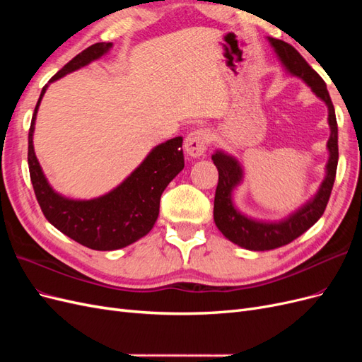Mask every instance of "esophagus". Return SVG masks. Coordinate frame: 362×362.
<instances>
[{
  "label": "esophagus",
  "mask_w": 362,
  "mask_h": 362,
  "mask_svg": "<svg viewBox=\"0 0 362 362\" xmlns=\"http://www.w3.org/2000/svg\"><path fill=\"white\" fill-rule=\"evenodd\" d=\"M208 140H210V136H208L205 129L199 128V129L190 131L189 136L185 137V141H184L185 152H187V154L193 158L201 157L208 146Z\"/></svg>",
  "instance_id": "34e87169"
}]
</instances>
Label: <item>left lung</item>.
Segmentation results:
<instances>
[{
    "instance_id": "left-lung-1",
    "label": "left lung",
    "mask_w": 362,
    "mask_h": 362,
    "mask_svg": "<svg viewBox=\"0 0 362 362\" xmlns=\"http://www.w3.org/2000/svg\"><path fill=\"white\" fill-rule=\"evenodd\" d=\"M269 40L286 69L302 78L311 87V90L326 103L327 110H329L327 122L331 127V137L327 140L329 160L326 164V177L314 198L308 204H305L300 210L287 217L286 221L267 223L254 221V218H249L235 210L231 194L243 178L242 166L234 157L225 154L222 151H217L216 154H213L211 158L218 170V182L214 196L216 226L228 240L249 250H270L286 246L305 231H308L325 213L334 187L338 164V127L334 104L329 92L326 89V83L290 43L273 37Z\"/></svg>"
}]
</instances>
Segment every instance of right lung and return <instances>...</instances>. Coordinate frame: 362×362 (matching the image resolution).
I'll list each match as a JSON object with an SVG mask.
<instances>
[{
    "label": "right lung",
    "instance_id": "right-lung-1",
    "mask_svg": "<svg viewBox=\"0 0 362 362\" xmlns=\"http://www.w3.org/2000/svg\"><path fill=\"white\" fill-rule=\"evenodd\" d=\"M110 48L112 43L105 42L86 48L64 64L49 83L100 59ZM48 84L40 92L28 131L30 178L43 216L60 233L93 250H115L137 242L157 221L161 193L184 169L182 137L156 146L144 163L110 193L90 201L63 198L51 189L33 148L36 113Z\"/></svg>",
    "mask_w": 362,
    "mask_h": 362
}]
</instances>
